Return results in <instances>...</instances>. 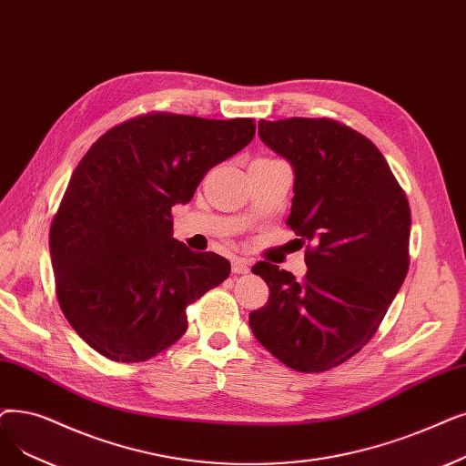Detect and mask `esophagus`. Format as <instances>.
<instances>
[{
	"label": "esophagus",
	"mask_w": 466,
	"mask_h": 466,
	"mask_svg": "<svg viewBox=\"0 0 466 466\" xmlns=\"http://www.w3.org/2000/svg\"><path fill=\"white\" fill-rule=\"evenodd\" d=\"M232 272L234 274H248L249 272V262L246 258H232Z\"/></svg>",
	"instance_id": "esophagus-1"
}]
</instances>
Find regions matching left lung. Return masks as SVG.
Masks as SVG:
<instances>
[{
    "mask_svg": "<svg viewBox=\"0 0 466 466\" xmlns=\"http://www.w3.org/2000/svg\"><path fill=\"white\" fill-rule=\"evenodd\" d=\"M295 169L288 227L307 244L300 281L260 260L268 302L249 314L257 340L288 368L321 373L368 345L410 268L411 211L368 137L329 117L258 121Z\"/></svg>",
    "mask_w": 466,
    "mask_h": 466,
    "instance_id": "left-lung-1",
    "label": "left lung"
}]
</instances>
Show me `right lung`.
I'll list each match as a JSON object with an SVG mask.
<instances>
[{
	"instance_id": "1",
	"label": "right lung",
	"mask_w": 466,
	"mask_h": 466,
	"mask_svg": "<svg viewBox=\"0 0 466 466\" xmlns=\"http://www.w3.org/2000/svg\"><path fill=\"white\" fill-rule=\"evenodd\" d=\"M255 137L251 117L150 112L98 137L51 220L55 293L74 331L114 361H147L188 328L187 307L230 262L177 241L171 208Z\"/></svg>"
}]
</instances>
